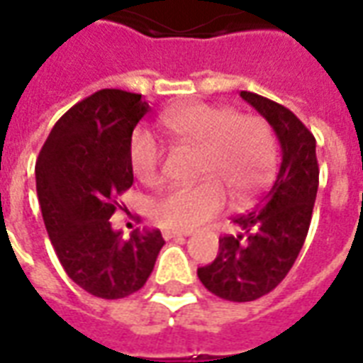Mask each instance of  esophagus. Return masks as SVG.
Here are the masks:
<instances>
[{
    "instance_id": "34e87169",
    "label": "esophagus",
    "mask_w": 363,
    "mask_h": 363,
    "mask_svg": "<svg viewBox=\"0 0 363 363\" xmlns=\"http://www.w3.org/2000/svg\"><path fill=\"white\" fill-rule=\"evenodd\" d=\"M184 236H189V233H179V230H163V238L165 240H171V238H184Z\"/></svg>"
}]
</instances>
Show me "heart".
<instances>
[{
  "mask_svg": "<svg viewBox=\"0 0 363 363\" xmlns=\"http://www.w3.org/2000/svg\"><path fill=\"white\" fill-rule=\"evenodd\" d=\"M161 127L177 146L200 154L196 186L167 190L152 206V219L160 227L179 233L208 223L233 202L246 203L264 189L275 169L277 147L273 130L262 117L238 115L233 107L194 106L173 109L161 117ZM160 146L147 133H136L130 142V167L144 184L160 181Z\"/></svg>",
  "mask_w": 363,
  "mask_h": 363,
  "instance_id": "b5f03b06",
  "label": "heart"
}]
</instances>
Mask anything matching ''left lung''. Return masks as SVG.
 <instances>
[{"instance_id": "8db88e82", "label": "left lung", "mask_w": 363, "mask_h": 363, "mask_svg": "<svg viewBox=\"0 0 363 363\" xmlns=\"http://www.w3.org/2000/svg\"><path fill=\"white\" fill-rule=\"evenodd\" d=\"M273 128L281 144V167L254 211L233 217L236 235L219 238V254L198 279L209 292L230 302H252L277 286L296 262L310 229L319 184L315 138L291 109L240 92Z\"/></svg>"}]
</instances>
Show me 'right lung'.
I'll return each mask as SVG.
<instances>
[{
    "label": "right lung",
    "mask_w": 363,
    "mask_h": 363,
    "mask_svg": "<svg viewBox=\"0 0 363 363\" xmlns=\"http://www.w3.org/2000/svg\"><path fill=\"white\" fill-rule=\"evenodd\" d=\"M147 111L140 94L99 90L55 123L36 161L38 202L59 262L80 289L106 300L140 291L165 244L157 229L123 238L109 221L117 196L133 186V130Z\"/></svg>",
    "instance_id": "add662e5"
}]
</instances>
